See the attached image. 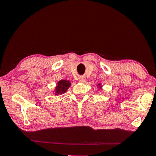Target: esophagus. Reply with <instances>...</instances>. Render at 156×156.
I'll list each match as a JSON object with an SVG mask.
<instances>
[{
    "instance_id": "obj_1",
    "label": "esophagus",
    "mask_w": 156,
    "mask_h": 156,
    "mask_svg": "<svg viewBox=\"0 0 156 156\" xmlns=\"http://www.w3.org/2000/svg\"><path fill=\"white\" fill-rule=\"evenodd\" d=\"M79 80H80V82H84V81L85 80V78H83V77H81V78H79Z\"/></svg>"
}]
</instances>
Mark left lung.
<instances>
[{
	"label": "left lung",
	"instance_id": "left-lung-1",
	"mask_svg": "<svg viewBox=\"0 0 156 156\" xmlns=\"http://www.w3.org/2000/svg\"><path fill=\"white\" fill-rule=\"evenodd\" d=\"M98 86H100V84H98ZM100 88H101V87H100Z\"/></svg>",
	"mask_w": 156,
	"mask_h": 156
}]
</instances>
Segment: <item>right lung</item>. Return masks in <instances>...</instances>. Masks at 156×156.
<instances>
[{"label":"right lung","instance_id":"obj_1","mask_svg":"<svg viewBox=\"0 0 156 156\" xmlns=\"http://www.w3.org/2000/svg\"><path fill=\"white\" fill-rule=\"evenodd\" d=\"M71 83L69 80H60L57 84V86L55 87V95L58 94H62L68 90L69 87H70Z\"/></svg>","mask_w":156,"mask_h":156}]
</instances>
